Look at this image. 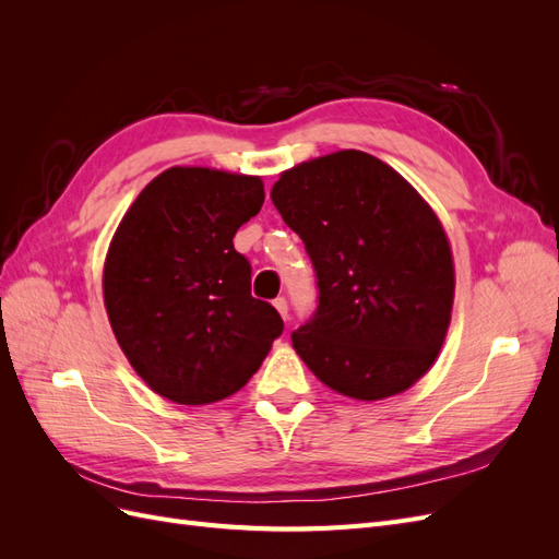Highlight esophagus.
Segmentation results:
<instances>
[{
    "instance_id": "34e87169",
    "label": "esophagus",
    "mask_w": 559,
    "mask_h": 559,
    "mask_svg": "<svg viewBox=\"0 0 559 559\" xmlns=\"http://www.w3.org/2000/svg\"><path fill=\"white\" fill-rule=\"evenodd\" d=\"M273 306L277 308V312L282 314V319H284V321L289 319V302H286V298H284V296L275 298V300H273Z\"/></svg>"
}]
</instances>
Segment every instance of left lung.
Masks as SVG:
<instances>
[{"instance_id":"1","label":"left lung","mask_w":559,"mask_h":559,"mask_svg":"<svg viewBox=\"0 0 559 559\" xmlns=\"http://www.w3.org/2000/svg\"><path fill=\"white\" fill-rule=\"evenodd\" d=\"M270 195L306 245L319 289L317 310L292 333L298 357L359 401L413 386L445 341L454 298L450 245L431 207L354 148L286 170Z\"/></svg>"}]
</instances>
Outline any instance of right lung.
<instances>
[{"label":"right lung","instance_id":"1","mask_svg":"<svg viewBox=\"0 0 559 559\" xmlns=\"http://www.w3.org/2000/svg\"><path fill=\"white\" fill-rule=\"evenodd\" d=\"M259 177L170 167L109 245L105 306L138 376L181 405L222 401L257 373L284 321L251 296L233 238L263 205Z\"/></svg>","mask_w":559,"mask_h":559}]
</instances>
